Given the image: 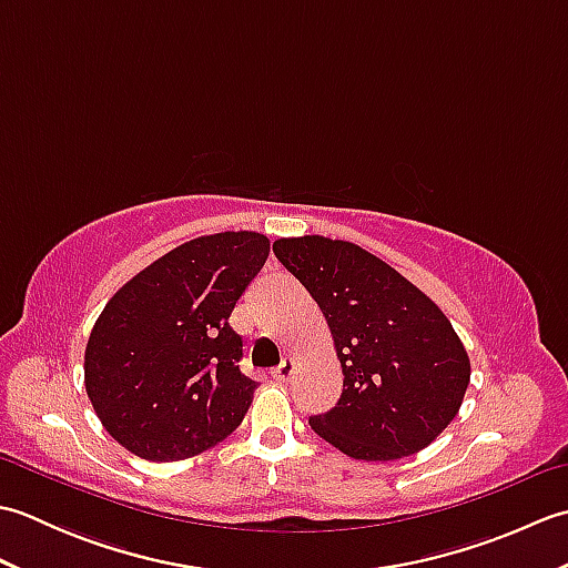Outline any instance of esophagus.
Here are the masks:
<instances>
[{"mask_svg":"<svg viewBox=\"0 0 568 568\" xmlns=\"http://www.w3.org/2000/svg\"><path fill=\"white\" fill-rule=\"evenodd\" d=\"M295 368H297V361H295V358H291V356H285V358H283V364L277 366V368H273V378H275L277 383H287V381L293 378Z\"/></svg>","mask_w":568,"mask_h":568,"instance_id":"esophagus-1","label":"esophagus"}]
</instances>
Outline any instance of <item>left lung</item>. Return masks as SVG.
I'll return each instance as SVG.
<instances>
[{
    "label": "left lung",
    "mask_w": 568,
    "mask_h": 568,
    "mask_svg": "<svg viewBox=\"0 0 568 568\" xmlns=\"http://www.w3.org/2000/svg\"><path fill=\"white\" fill-rule=\"evenodd\" d=\"M273 251L327 317L344 373L342 397L310 417V427L364 462L429 446L456 417L470 378L466 348L444 312L348 241L277 239Z\"/></svg>",
    "instance_id": "obj_1"
}]
</instances>
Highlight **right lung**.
Segmentation results:
<instances>
[{
    "label": "right lung",
    "mask_w": 568,
    "mask_h": 568,
    "mask_svg": "<svg viewBox=\"0 0 568 568\" xmlns=\"http://www.w3.org/2000/svg\"><path fill=\"white\" fill-rule=\"evenodd\" d=\"M268 251L256 232L192 239L104 305L84 348V388L124 449L178 462L241 425L256 381L239 368L244 342L229 317Z\"/></svg>",
    "instance_id": "right-lung-1"
}]
</instances>
